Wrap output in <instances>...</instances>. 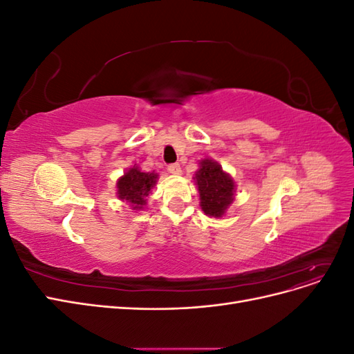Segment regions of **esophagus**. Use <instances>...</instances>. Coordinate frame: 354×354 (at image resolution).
<instances>
[{"label":"esophagus","mask_w":354,"mask_h":354,"mask_svg":"<svg viewBox=\"0 0 354 354\" xmlns=\"http://www.w3.org/2000/svg\"><path fill=\"white\" fill-rule=\"evenodd\" d=\"M168 171H169V174H174V176L181 174V168H180L178 164H171V165H168Z\"/></svg>","instance_id":"34e87169"}]
</instances>
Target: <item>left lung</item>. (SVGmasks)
<instances>
[{"label": "left lung", "mask_w": 354, "mask_h": 354, "mask_svg": "<svg viewBox=\"0 0 354 354\" xmlns=\"http://www.w3.org/2000/svg\"><path fill=\"white\" fill-rule=\"evenodd\" d=\"M195 185L199 194L201 209L208 217L221 218L233 203L236 183L233 177L211 158L199 160V168L195 173Z\"/></svg>", "instance_id": "8db88e82"}]
</instances>
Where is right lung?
<instances>
[{
    "label": "right lung",
    "instance_id": "add662e5",
    "mask_svg": "<svg viewBox=\"0 0 354 354\" xmlns=\"http://www.w3.org/2000/svg\"><path fill=\"white\" fill-rule=\"evenodd\" d=\"M159 174L143 171L138 165L130 167L116 181V196L128 203L134 211H142L147 205V196L155 189Z\"/></svg>",
    "mask_w": 354,
    "mask_h": 354
}]
</instances>
